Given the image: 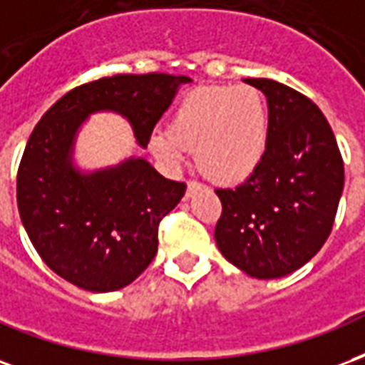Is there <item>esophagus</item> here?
Here are the masks:
<instances>
[{
    "label": "esophagus",
    "instance_id": "34e87169",
    "mask_svg": "<svg viewBox=\"0 0 365 365\" xmlns=\"http://www.w3.org/2000/svg\"><path fill=\"white\" fill-rule=\"evenodd\" d=\"M202 185L200 182H196V180H190L188 185H186V196H190L192 192H196V190H200Z\"/></svg>",
    "mask_w": 365,
    "mask_h": 365
}]
</instances>
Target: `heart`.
<instances>
[{"label": "heart", "instance_id": "b5f03b06", "mask_svg": "<svg viewBox=\"0 0 365 365\" xmlns=\"http://www.w3.org/2000/svg\"><path fill=\"white\" fill-rule=\"evenodd\" d=\"M268 106L251 85H220L188 93L173 113L171 130H155L150 148L157 159L179 165L194 150L196 165L217 182H239L264 157Z\"/></svg>", "mask_w": 365, "mask_h": 365}]
</instances>
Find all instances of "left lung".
<instances>
[{
    "mask_svg": "<svg viewBox=\"0 0 365 365\" xmlns=\"http://www.w3.org/2000/svg\"><path fill=\"white\" fill-rule=\"evenodd\" d=\"M264 93L268 143L259 167L235 188H217L215 243L252 278L288 276L329 239L344 188V163L319 106L288 85L245 79Z\"/></svg>",
    "mask_w": 365,
    "mask_h": 365,
    "instance_id": "left-lung-1",
    "label": "left lung"
}]
</instances>
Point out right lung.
I'll use <instances>...</instances> for the list:
<instances>
[{
  "instance_id": "right-lung-1",
  "label": "right lung",
  "mask_w": 365,
  "mask_h": 365,
  "mask_svg": "<svg viewBox=\"0 0 365 365\" xmlns=\"http://www.w3.org/2000/svg\"><path fill=\"white\" fill-rule=\"evenodd\" d=\"M186 76L103 77L71 89L48 108L26 142L17 173V206L31 243L63 280L87 292L120 289L150 267L159 222L185 196L143 157L81 171L76 140L95 113L130 122L140 148L169 108Z\"/></svg>"
}]
</instances>
